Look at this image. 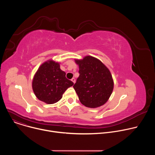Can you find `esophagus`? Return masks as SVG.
<instances>
[{"label": "esophagus", "mask_w": 155, "mask_h": 155, "mask_svg": "<svg viewBox=\"0 0 155 155\" xmlns=\"http://www.w3.org/2000/svg\"><path fill=\"white\" fill-rule=\"evenodd\" d=\"M72 81V82L74 83H75V79L74 78H72V80H71Z\"/></svg>", "instance_id": "obj_1"}]
</instances>
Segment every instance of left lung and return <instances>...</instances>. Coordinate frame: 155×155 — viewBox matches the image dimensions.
Instances as JSON below:
<instances>
[{"instance_id":"1","label":"left lung","mask_w":155,"mask_h":155,"mask_svg":"<svg viewBox=\"0 0 155 155\" xmlns=\"http://www.w3.org/2000/svg\"><path fill=\"white\" fill-rule=\"evenodd\" d=\"M79 67L80 76L74 85L80 102L89 108H97L105 104L111 96L114 82L107 66L99 59L86 56L75 59Z\"/></svg>"}]
</instances>
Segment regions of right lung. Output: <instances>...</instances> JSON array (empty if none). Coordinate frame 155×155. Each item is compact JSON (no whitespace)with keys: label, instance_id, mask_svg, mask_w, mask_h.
<instances>
[{"label":"right lung","instance_id":"1","mask_svg":"<svg viewBox=\"0 0 155 155\" xmlns=\"http://www.w3.org/2000/svg\"><path fill=\"white\" fill-rule=\"evenodd\" d=\"M74 83L65 77L60 69V62L48 59L42 63L32 81L33 91L40 101L48 104L58 102Z\"/></svg>","mask_w":155,"mask_h":155}]
</instances>
